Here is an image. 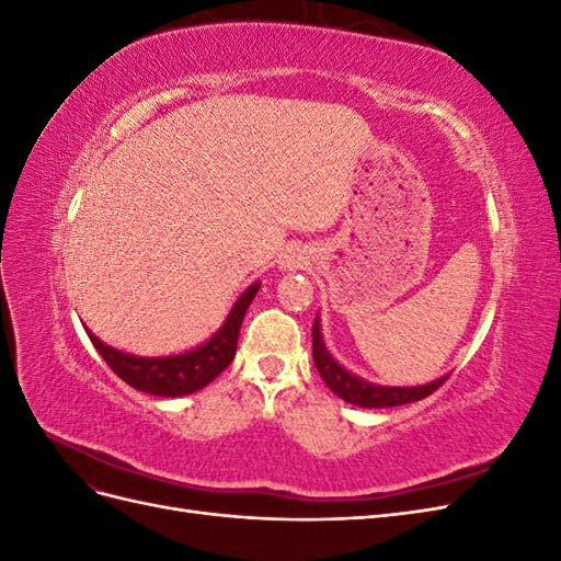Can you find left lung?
Wrapping results in <instances>:
<instances>
[{"instance_id": "obj_1", "label": "left lung", "mask_w": 561, "mask_h": 561, "mask_svg": "<svg viewBox=\"0 0 561 561\" xmlns=\"http://www.w3.org/2000/svg\"><path fill=\"white\" fill-rule=\"evenodd\" d=\"M313 363L318 375L322 377L330 386L332 393H336L342 400L358 404V407H369V410H379V407H398V404H407V402H416L428 398L433 390H437L447 381V377L437 379L433 383L426 386H412V388H388V386H375L369 381H363L360 377L351 375L342 365H339L332 355L328 353L325 344H322L320 336V322L318 316L313 320Z\"/></svg>"}]
</instances>
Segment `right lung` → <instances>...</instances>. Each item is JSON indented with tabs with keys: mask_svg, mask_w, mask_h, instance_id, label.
I'll return each mask as SVG.
<instances>
[{
	"mask_svg": "<svg viewBox=\"0 0 561 561\" xmlns=\"http://www.w3.org/2000/svg\"><path fill=\"white\" fill-rule=\"evenodd\" d=\"M260 290V283L250 285L241 295V299L233 304V309L208 344H203L190 353L171 355V358H138V355H128L116 351L107 344L100 342L95 334L89 336L95 351L103 355L105 363L118 379H124L128 386L142 390L149 396L161 398H180L190 396L194 390L208 386L215 377L222 375L236 355V344H239V332L243 325L245 311L250 301Z\"/></svg>",
	"mask_w": 561,
	"mask_h": 561,
	"instance_id": "add662e5",
	"label": "right lung"
}]
</instances>
